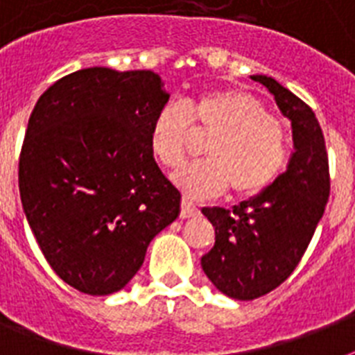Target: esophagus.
<instances>
[{"label":"esophagus","mask_w":355,"mask_h":355,"mask_svg":"<svg viewBox=\"0 0 355 355\" xmlns=\"http://www.w3.org/2000/svg\"><path fill=\"white\" fill-rule=\"evenodd\" d=\"M200 214V210L197 206L188 199H182V205H180V217L182 219H189V217H197Z\"/></svg>","instance_id":"esophagus-1"}]
</instances>
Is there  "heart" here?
Wrapping results in <instances>:
<instances>
[{"mask_svg": "<svg viewBox=\"0 0 355 355\" xmlns=\"http://www.w3.org/2000/svg\"><path fill=\"white\" fill-rule=\"evenodd\" d=\"M193 130L211 134L206 160L175 173V184L189 197H211L230 186L239 197L263 191L282 173L289 153L287 128L265 110L250 92L219 88L202 92L182 105L158 110L149 132V147L158 164L178 167Z\"/></svg>", "mask_w": 355, "mask_h": 355, "instance_id": "obj_1", "label": "heart"}]
</instances>
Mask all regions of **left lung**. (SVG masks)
<instances>
[{
	"mask_svg": "<svg viewBox=\"0 0 355 355\" xmlns=\"http://www.w3.org/2000/svg\"><path fill=\"white\" fill-rule=\"evenodd\" d=\"M291 119L287 169L269 188L232 210L202 208L216 245L200 259L211 284L236 300H254L289 278L308 248L330 197L324 134L313 110L272 77L252 75Z\"/></svg>",
	"mask_w": 355,
	"mask_h": 355,
	"instance_id": "8db88e82",
	"label": "left lung"
}]
</instances>
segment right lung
Segmentation results:
<instances>
[{"instance_id": "1", "label": "right lung", "mask_w": 355, "mask_h": 355, "mask_svg": "<svg viewBox=\"0 0 355 355\" xmlns=\"http://www.w3.org/2000/svg\"><path fill=\"white\" fill-rule=\"evenodd\" d=\"M169 94L150 69L86 68L36 101L19 153V197L51 269L86 295L139 270L153 237L180 214L156 164L150 123Z\"/></svg>"}]
</instances>
